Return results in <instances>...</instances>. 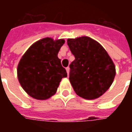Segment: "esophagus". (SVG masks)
<instances>
[{
	"label": "esophagus",
	"mask_w": 132,
	"mask_h": 132,
	"mask_svg": "<svg viewBox=\"0 0 132 132\" xmlns=\"http://www.w3.org/2000/svg\"><path fill=\"white\" fill-rule=\"evenodd\" d=\"M66 72H67V74H68V75H69V72H70V68L69 67H67V68H66Z\"/></svg>",
	"instance_id": "obj_1"
}]
</instances>
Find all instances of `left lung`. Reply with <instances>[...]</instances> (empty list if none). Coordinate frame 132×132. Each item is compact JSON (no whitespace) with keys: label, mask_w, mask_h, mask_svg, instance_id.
<instances>
[{"label":"left lung","mask_w":132,"mask_h":132,"mask_svg":"<svg viewBox=\"0 0 132 132\" xmlns=\"http://www.w3.org/2000/svg\"><path fill=\"white\" fill-rule=\"evenodd\" d=\"M75 60L70 64L69 80L78 96L92 100L102 96L112 84L115 65L104 48L88 36L67 40Z\"/></svg>","instance_id":"left-lung-1"}]
</instances>
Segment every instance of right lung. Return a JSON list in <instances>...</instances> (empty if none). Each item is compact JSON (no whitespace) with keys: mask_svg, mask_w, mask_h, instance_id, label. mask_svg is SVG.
Listing matches in <instances>:
<instances>
[{"mask_svg":"<svg viewBox=\"0 0 132 132\" xmlns=\"http://www.w3.org/2000/svg\"><path fill=\"white\" fill-rule=\"evenodd\" d=\"M64 39L42 38L32 44L20 60L18 79L22 88L32 98L46 100L55 94L66 69L57 57Z\"/></svg>","mask_w":132,"mask_h":132,"instance_id":"1","label":"right lung"}]
</instances>
